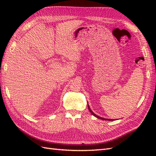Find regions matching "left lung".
Listing matches in <instances>:
<instances>
[{
  "label": "left lung",
  "instance_id": "1",
  "mask_svg": "<svg viewBox=\"0 0 156 156\" xmlns=\"http://www.w3.org/2000/svg\"><path fill=\"white\" fill-rule=\"evenodd\" d=\"M88 109H89V111H90V112L92 114V115H94V116H96V118H98V119H101V120H112V119H103V118H101V117H100V116H97L96 114H94V113L90 110V107H89V105H88Z\"/></svg>",
  "mask_w": 156,
  "mask_h": 156
}]
</instances>
